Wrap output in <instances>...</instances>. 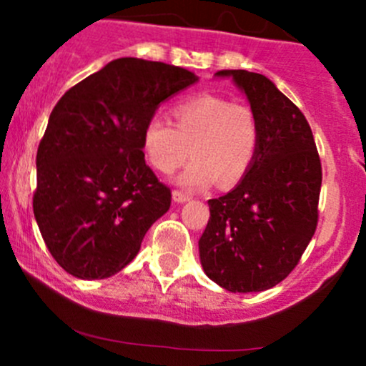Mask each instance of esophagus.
Masks as SVG:
<instances>
[{
    "mask_svg": "<svg viewBox=\"0 0 366 366\" xmlns=\"http://www.w3.org/2000/svg\"><path fill=\"white\" fill-rule=\"evenodd\" d=\"M172 197H173V202H177V204H184V202L189 200V194L182 193V191H177V189L173 191Z\"/></svg>",
    "mask_w": 366,
    "mask_h": 366,
    "instance_id": "34e87169",
    "label": "esophagus"
}]
</instances>
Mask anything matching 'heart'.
I'll return each mask as SVG.
<instances>
[{"label":"heart","mask_w":366,"mask_h":366,"mask_svg":"<svg viewBox=\"0 0 366 366\" xmlns=\"http://www.w3.org/2000/svg\"><path fill=\"white\" fill-rule=\"evenodd\" d=\"M175 125L166 118H149L143 129V150L161 173H173L193 152L179 184L191 191L207 189L216 180L223 187L248 173L260 142V125L249 106L204 94L173 108Z\"/></svg>","instance_id":"1"}]
</instances>
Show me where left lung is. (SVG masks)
<instances>
[{"mask_svg": "<svg viewBox=\"0 0 366 366\" xmlns=\"http://www.w3.org/2000/svg\"><path fill=\"white\" fill-rule=\"evenodd\" d=\"M216 76L232 77L244 92L260 142L241 182L209 200L200 262L223 289L262 292L292 272L315 234L322 168L305 114L271 79L248 70Z\"/></svg>", "mask_w": 366, "mask_h": 366, "instance_id": "left-lung-1", "label": "left lung"}]
</instances>
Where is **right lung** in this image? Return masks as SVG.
Instances as JSON below:
<instances>
[{
  "mask_svg": "<svg viewBox=\"0 0 366 366\" xmlns=\"http://www.w3.org/2000/svg\"><path fill=\"white\" fill-rule=\"evenodd\" d=\"M189 70L118 58L65 92L36 150L33 214L54 260L81 280L117 274L172 204L147 166L143 129Z\"/></svg>",
  "mask_w": 366,
  "mask_h": 366,
  "instance_id": "obj_1",
  "label": "right lung"
}]
</instances>
